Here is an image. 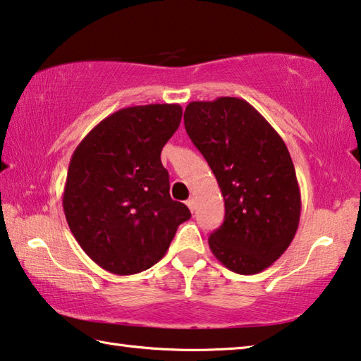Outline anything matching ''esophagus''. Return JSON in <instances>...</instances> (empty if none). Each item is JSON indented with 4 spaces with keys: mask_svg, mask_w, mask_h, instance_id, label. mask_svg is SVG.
<instances>
[{
    "mask_svg": "<svg viewBox=\"0 0 361 361\" xmlns=\"http://www.w3.org/2000/svg\"><path fill=\"white\" fill-rule=\"evenodd\" d=\"M186 205H188V209L194 213V210H195V202H194V199H188V200H186Z\"/></svg>",
    "mask_w": 361,
    "mask_h": 361,
    "instance_id": "obj_1",
    "label": "esophagus"
}]
</instances>
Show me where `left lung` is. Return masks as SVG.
<instances>
[{
	"label": "left lung",
	"instance_id": "1",
	"mask_svg": "<svg viewBox=\"0 0 361 361\" xmlns=\"http://www.w3.org/2000/svg\"><path fill=\"white\" fill-rule=\"evenodd\" d=\"M185 127L224 197V223L209 239L212 253L235 274L264 271L290 247L301 216L288 148L258 109L235 97L191 102Z\"/></svg>",
	"mask_w": 361,
	"mask_h": 361
}]
</instances>
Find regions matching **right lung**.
<instances>
[{"label":"right lung","mask_w":361,"mask_h":361,"mask_svg":"<svg viewBox=\"0 0 361 361\" xmlns=\"http://www.w3.org/2000/svg\"><path fill=\"white\" fill-rule=\"evenodd\" d=\"M176 103L122 108L73 152L63 189L66 223L102 269L132 276L167 253L191 212L170 197L161 151L178 129Z\"/></svg>","instance_id":"right-lung-1"}]
</instances>
